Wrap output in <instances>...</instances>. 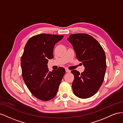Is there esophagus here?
Returning <instances> with one entry per match:
<instances>
[{"mask_svg":"<svg viewBox=\"0 0 123 123\" xmlns=\"http://www.w3.org/2000/svg\"><path fill=\"white\" fill-rule=\"evenodd\" d=\"M65 71L66 72H67V73H70L71 72V71L68 68H65Z\"/></svg>","mask_w":123,"mask_h":123,"instance_id":"34e87169","label":"esophagus"}]
</instances>
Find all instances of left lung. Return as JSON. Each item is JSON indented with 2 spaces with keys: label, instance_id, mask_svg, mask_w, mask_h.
<instances>
[{
  "label": "left lung",
  "instance_id": "8db88e82",
  "mask_svg": "<svg viewBox=\"0 0 123 123\" xmlns=\"http://www.w3.org/2000/svg\"><path fill=\"white\" fill-rule=\"evenodd\" d=\"M67 39L85 67L81 74L75 70L71 71L74 76L73 92L80 98H88L98 91L103 81L106 68L105 51L98 42L88 34H72Z\"/></svg>",
  "mask_w": 123,
  "mask_h": 123
}]
</instances>
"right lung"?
Returning a JSON list of instances; mask_svg holds the SVG:
<instances>
[{
	"label": "right lung",
	"mask_w": 123,
	"mask_h": 123,
	"mask_svg": "<svg viewBox=\"0 0 123 123\" xmlns=\"http://www.w3.org/2000/svg\"><path fill=\"white\" fill-rule=\"evenodd\" d=\"M63 36L41 34L31 37L26 43L21 57L23 80L28 89L37 98L48 101L57 93L65 73L64 68L49 71L48 60L53 58L55 44Z\"/></svg>",
	"instance_id": "1"
}]
</instances>
